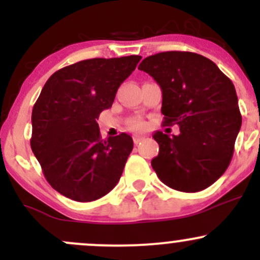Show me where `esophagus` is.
I'll list each match as a JSON object with an SVG mask.
<instances>
[{"mask_svg":"<svg viewBox=\"0 0 260 260\" xmlns=\"http://www.w3.org/2000/svg\"><path fill=\"white\" fill-rule=\"evenodd\" d=\"M142 141H145V137H143V136H133V142H135V145H138V143H141Z\"/></svg>","mask_w":260,"mask_h":260,"instance_id":"obj_1","label":"esophagus"}]
</instances>
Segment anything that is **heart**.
Wrapping results in <instances>:
<instances>
[{
  "mask_svg": "<svg viewBox=\"0 0 260 260\" xmlns=\"http://www.w3.org/2000/svg\"><path fill=\"white\" fill-rule=\"evenodd\" d=\"M145 127H146L145 122H143V120H141V119L133 120L132 124H131V128H132V129H143Z\"/></svg>",
  "mask_w": 260,
  "mask_h": 260,
  "instance_id": "obj_1",
  "label": "heart"
}]
</instances>
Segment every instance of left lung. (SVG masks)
<instances>
[{"mask_svg":"<svg viewBox=\"0 0 260 260\" xmlns=\"http://www.w3.org/2000/svg\"><path fill=\"white\" fill-rule=\"evenodd\" d=\"M138 69L161 86L164 124L180 127L177 136L154 133L152 169L177 191L209 187L226 171L242 125L234 84L210 59L188 51L151 55Z\"/></svg>","mask_w":260,"mask_h":260,"instance_id":"1","label":"left lung"}]
</instances>
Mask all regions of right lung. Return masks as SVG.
<instances>
[{"label": "right lung", "mask_w": 260, "mask_h": 260, "mask_svg": "<svg viewBox=\"0 0 260 260\" xmlns=\"http://www.w3.org/2000/svg\"><path fill=\"white\" fill-rule=\"evenodd\" d=\"M142 59L138 55L83 60L55 72L32 109L31 149L44 176L61 195L89 203L107 195L122 176L132 137L102 140L99 114Z\"/></svg>", "instance_id": "right-lung-1"}]
</instances>
